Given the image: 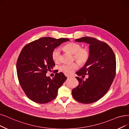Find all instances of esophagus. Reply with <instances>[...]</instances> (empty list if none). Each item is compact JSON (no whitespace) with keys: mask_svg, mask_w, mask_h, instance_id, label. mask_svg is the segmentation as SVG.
Listing matches in <instances>:
<instances>
[{"mask_svg":"<svg viewBox=\"0 0 129 129\" xmlns=\"http://www.w3.org/2000/svg\"><path fill=\"white\" fill-rule=\"evenodd\" d=\"M65 76L67 77H71V76L70 75H69V74H65Z\"/></svg>","mask_w":129,"mask_h":129,"instance_id":"34e87169","label":"esophagus"}]
</instances>
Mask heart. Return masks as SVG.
<instances>
[{"instance_id": "1", "label": "heart", "mask_w": 129, "mask_h": 129, "mask_svg": "<svg viewBox=\"0 0 129 129\" xmlns=\"http://www.w3.org/2000/svg\"><path fill=\"white\" fill-rule=\"evenodd\" d=\"M64 49L72 54H73V59L80 65L85 64L90 57V51L86 47H82L80 44L75 42H70L66 44ZM60 51L58 48H55L52 52V58L55 63H57L60 60ZM78 68L76 62L71 64H63L59 66V70L65 73L71 74Z\"/></svg>"}]
</instances>
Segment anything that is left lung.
Segmentation results:
<instances>
[{
    "mask_svg": "<svg viewBox=\"0 0 129 129\" xmlns=\"http://www.w3.org/2000/svg\"><path fill=\"white\" fill-rule=\"evenodd\" d=\"M77 42L89 44L91 55L84 66L76 72L78 86L72 89V95L77 101L89 104L97 101L107 93L116 75V58L109 45L98 39L84 37ZM87 75L88 78L84 80Z\"/></svg>",
    "mask_w": 129,
    "mask_h": 129,
    "instance_id": "obj_1",
    "label": "left lung"
}]
</instances>
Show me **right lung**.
<instances>
[{
  "label": "right lung",
  "instance_id": "obj_1",
  "mask_svg": "<svg viewBox=\"0 0 129 129\" xmlns=\"http://www.w3.org/2000/svg\"><path fill=\"white\" fill-rule=\"evenodd\" d=\"M69 41L44 37L26 44L22 49L17 60V73L22 89L33 101L45 104L56 98L58 88L67 77L60 72L51 80L46 74L55 65L52 58L53 49Z\"/></svg>",
  "mask_w": 129,
  "mask_h": 129
}]
</instances>
